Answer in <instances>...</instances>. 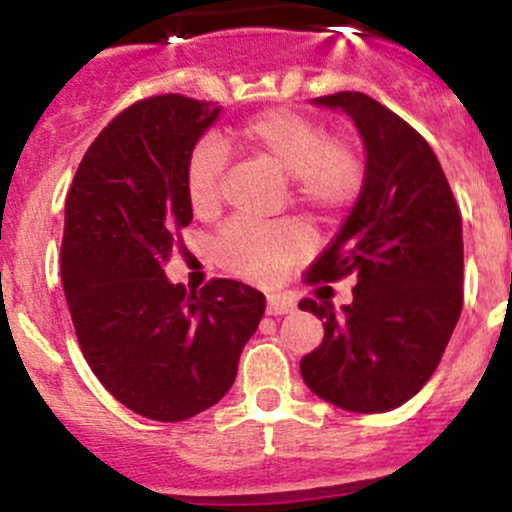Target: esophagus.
Wrapping results in <instances>:
<instances>
[{
	"label": "esophagus",
	"mask_w": 512,
	"mask_h": 512,
	"mask_svg": "<svg viewBox=\"0 0 512 512\" xmlns=\"http://www.w3.org/2000/svg\"><path fill=\"white\" fill-rule=\"evenodd\" d=\"M293 310V303L279 301V298H269L267 301V315H286Z\"/></svg>",
	"instance_id": "34e87169"
}]
</instances>
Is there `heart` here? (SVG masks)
I'll list each match as a JSON object with an SVG mask.
<instances>
[{
    "label": "heart",
    "instance_id": "b5f03b06",
    "mask_svg": "<svg viewBox=\"0 0 512 512\" xmlns=\"http://www.w3.org/2000/svg\"><path fill=\"white\" fill-rule=\"evenodd\" d=\"M226 146L289 175L293 195L320 211L342 209L363 185V161L342 139H327L317 122L293 110H267L221 139H204L185 168V195L199 219H214L223 202ZM303 223L231 221L216 240V255L250 281H274L308 250Z\"/></svg>",
    "mask_w": 512,
    "mask_h": 512
}]
</instances>
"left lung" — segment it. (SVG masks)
Wrapping results in <instances>:
<instances>
[{"label":"left lung","instance_id":"8db88e82","mask_svg":"<svg viewBox=\"0 0 512 512\" xmlns=\"http://www.w3.org/2000/svg\"><path fill=\"white\" fill-rule=\"evenodd\" d=\"M342 110L366 146L354 209L308 281L356 274L354 301L303 298L325 320V339L301 358L305 385L334 407L378 414L428 383L462 313V216L428 142L385 105L358 91L313 98Z\"/></svg>","mask_w":512,"mask_h":512}]
</instances>
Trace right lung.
I'll use <instances>...</instances> for the list:
<instances>
[{
	"mask_svg": "<svg viewBox=\"0 0 512 512\" xmlns=\"http://www.w3.org/2000/svg\"><path fill=\"white\" fill-rule=\"evenodd\" d=\"M221 105L166 93L129 105L88 146L64 207L62 286L86 363L117 402L185 421L231 390L264 296L233 279L170 284L190 226L185 168Z\"/></svg>",
	"mask_w": 512,
	"mask_h": 512,
	"instance_id": "1",
	"label": "right lung"
}]
</instances>
